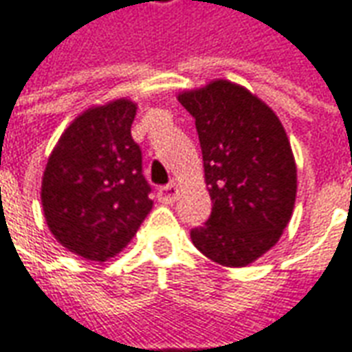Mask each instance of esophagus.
<instances>
[{
	"label": "esophagus",
	"instance_id": "esophagus-1",
	"mask_svg": "<svg viewBox=\"0 0 352 352\" xmlns=\"http://www.w3.org/2000/svg\"><path fill=\"white\" fill-rule=\"evenodd\" d=\"M179 196V188H177V184H166V186H162L160 190H158V199L164 201V204H173Z\"/></svg>",
	"mask_w": 352,
	"mask_h": 352
}]
</instances>
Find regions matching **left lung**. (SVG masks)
Here are the masks:
<instances>
[{
    "label": "left lung",
    "instance_id": "1",
    "mask_svg": "<svg viewBox=\"0 0 352 352\" xmlns=\"http://www.w3.org/2000/svg\"><path fill=\"white\" fill-rule=\"evenodd\" d=\"M196 120L213 209L192 243L221 265L243 267L279 241L296 201V162L283 124L264 101L230 80L184 90Z\"/></svg>",
    "mask_w": 352,
    "mask_h": 352
}]
</instances>
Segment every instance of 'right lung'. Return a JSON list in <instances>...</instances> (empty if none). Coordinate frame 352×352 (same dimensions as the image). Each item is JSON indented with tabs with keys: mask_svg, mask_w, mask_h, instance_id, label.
<instances>
[{
	"mask_svg": "<svg viewBox=\"0 0 352 352\" xmlns=\"http://www.w3.org/2000/svg\"><path fill=\"white\" fill-rule=\"evenodd\" d=\"M135 111L124 98L87 109L47 162L45 221L58 243L82 258L105 262L118 254L153 209L141 148L131 139Z\"/></svg>",
	"mask_w": 352,
	"mask_h": 352,
	"instance_id": "1",
	"label": "right lung"
}]
</instances>
